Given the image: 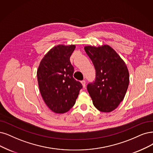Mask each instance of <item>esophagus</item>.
Segmentation results:
<instances>
[{
  "label": "esophagus",
  "mask_w": 153,
  "mask_h": 153,
  "mask_svg": "<svg viewBox=\"0 0 153 153\" xmlns=\"http://www.w3.org/2000/svg\"><path fill=\"white\" fill-rule=\"evenodd\" d=\"M81 82V84H82L83 88H86V81H84V80H83V81H82Z\"/></svg>",
  "instance_id": "obj_1"
}]
</instances>
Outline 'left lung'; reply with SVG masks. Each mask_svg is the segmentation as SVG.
Instances as JSON below:
<instances>
[{
  "label": "left lung",
  "mask_w": 153,
  "mask_h": 153,
  "mask_svg": "<svg viewBox=\"0 0 153 153\" xmlns=\"http://www.w3.org/2000/svg\"><path fill=\"white\" fill-rule=\"evenodd\" d=\"M84 50L96 70L94 81L87 86L93 103L100 111H112L126 94L129 84L127 67L109 45L86 46Z\"/></svg>",
  "instance_id": "left-lung-1"
}]
</instances>
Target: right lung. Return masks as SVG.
Returning a JSON list of instances; mask_svg holds the SVG:
<instances>
[{"mask_svg":"<svg viewBox=\"0 0 153 153\" xmlns=\"http://www.w3.org/2000/svg\"><path fill=\"white\" fill-rule=\"evenodd\" d=\"M76 46L59 45L50 50L37 70L39 91L45 103L56 114H64L74 105L82 88L74 79V67L70 62Z\"/></svg>","mask_w":153,"mask_h":153,"instance_id":"1","label":"right lung"}]
</instances>
